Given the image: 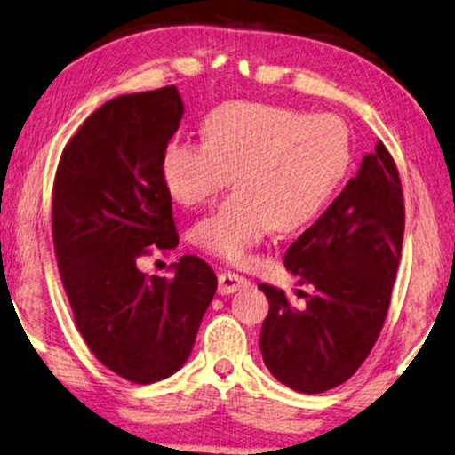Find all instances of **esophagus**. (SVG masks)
<instances>
[{
	"label": "esophagus",
	"instance_id": "34e87169",
	"mask_svg": "<svg viewBox=\"0 0 455 455\" xmlns=\"http://www.w3.org/2000/svg\"><path fill=\"white\" fill-rule=\"evenodd\" d=\"M217 281H220V293L221 295H229V293L238 291V289H242L248 283L242 275L232 273V271L220 273V276H217Z\"/></svg>",
	"mask_w": 455,
	"mask_h": 455
}]
</instances>
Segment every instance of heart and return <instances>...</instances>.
<instances>
[{
    "instance_id": "1",
    "label": "heart",
    "mask_w": 455,
    "mask_h": 455,
    "mask_svg": "<svg viewBox=\"0 0 455 455\" xmlns=\"http://www.w3.org/2000/svg\"><path fill=\"white\" fill-rule=\"evenodd\" d=\"M205 143L170 141L162 154L168 193L184 207L238 188L195 228L203 250L242 260L276 228L295 232L334 199L353 164V140L334 115L260 102H226L203 123Z\"/></svg>"
}]
</instances>
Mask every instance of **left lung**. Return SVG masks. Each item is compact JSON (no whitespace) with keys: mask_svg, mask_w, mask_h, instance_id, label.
I'll return each mask as SVG.
<instances>
[{"mask_svg":"<svg viewBox=\"0 0 455 455\" xmlns=\"http://www.w3.org/2000/svg\"><path fill=\"white\" fill-rule=\"evenodd\" d=\"M404 238V196L381 141L331 207L285 252L301 304L260 283L268 299L260 353L281 384L301 394L332 390L371 353L390 307Z\"/></svg>","mask_w":455,"mask_h":455,"instance_id":"1","label":"left lung"}]
</instances>
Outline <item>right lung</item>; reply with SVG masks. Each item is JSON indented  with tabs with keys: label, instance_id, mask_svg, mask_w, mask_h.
Wrapping results in <instances>:
<instances>
[{
	"label": "right lung",
	"instance_id": "obj_1",
	"mask_svg": "<svg viewBox=\"0 0 455 455\" xmlns=\"http://www.w3.org/2000/svg\"><path fill=\"white\" fill-rule=\"evenodd\" d=\"M184 115L176 85L94 110L65 146L52 184V243L77 331L104 367L154 384L187 363L217 276L180 256L174 276L140 271L179 243L162 154Z\"/></svg>",
	"mask_w": 455,
	"mask_h": 455
}]
</instances>
